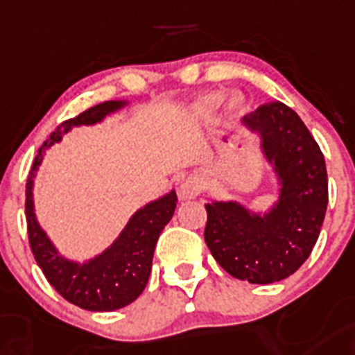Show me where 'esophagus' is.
Returning a JSON list of instances; mask_svg holds the SVG:
<instances>
[{
    "label": "esophagus",
    "instance_id": "34e87169",
    "mask_svg": "<svg viewBox=\"0 0 355 355\" xmlns=\"http://www.w3.org/2000/svg\"><path fill=\"white\" fill-rule=\"evenodd\" d=\"M202 191H204V178L200 175H191L180 184L178 195H180L182 200H189V198H195V196L200 195Z\"/></svg>",
    "mask_w": 355,
    "mask_h": 355
}]
</instances>
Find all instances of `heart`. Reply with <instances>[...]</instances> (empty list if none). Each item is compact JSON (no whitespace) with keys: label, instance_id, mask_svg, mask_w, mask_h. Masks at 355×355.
<instances>
[{"label":"heart","instance_id":"b5f03b06","mask_svg":"<svg viewBox=\"0 0 355 355\" xmlns=\"http://www.w3.org/2000/svg\"><path fill=\"white\" fill-rule=\"evenodd\" d=\"M218 104H220V95H211V97H205V99H202L200 103H198V110L204 113H211L216 110ZM240 106H242V99H240V97H233V99H231V108L238 110Z\"/></svg>","mask_w":355,"mask_h":355}]
</instances>
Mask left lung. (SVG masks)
<instances>
[{
    "mask_svg": "<svg viewBox=\"0 0 355 355\" xmlns=\"http://www.w3.org/2000/svg\"><path fill=\"white\" fill-rule=\"evenodd\" d=\"M260 133L261 150L279 178V200L267 214L238 202L205 204L204 238L213 258L249 284H274L311 256L329 204L324 157L309 128L287 104L272 101L245 115Z\"/></svg>",
    "mask_w": 355,
    "mask_h": 355,
    "instance_id": "1",
    "label": "left lung"
}]
</instances>
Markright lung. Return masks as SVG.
Instances as JSON below:
<instances>
[{"label": "right lung", "instance_id": "right-lung-1", "mask_svg": "<svg viewBox=\"0 0 355 355\" xmlns=\"http://www.w3.org/2000/svg\"><path fill=\"white\" fill-rule=\"evenodd\" d=\"M122 104H124L122 101H106L79 113L77 117L61 122L37 151L31 177L26 180L25 214L32 254L43 270L44 278L49 279V284L67 302L81 306L85 311H117L141 296L150 279L157 240L177 207V193L171 191L159 200L144 205L133 214L112 247H108L94 260L76 263L58 254L55 247L35 220L32 177L43 160L44 150L50 148L53 142L61 141V137L71 126L95 124L103 121L108 113L121 108Z\"/></svg>", "mask_w": 355, "mask_h": 355}]
</instances>
